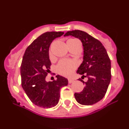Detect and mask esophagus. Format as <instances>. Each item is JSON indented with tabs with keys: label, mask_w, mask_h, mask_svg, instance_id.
I'll list each match as a JSON object with an SVG mask.
<instances>
[{
	"label": "esophagus",
	"mask_w": 129,
	"mask_h": 129,
	"mask_svg": "<svg viewBox=\"0 0 129 129\" xmlns=\"http://www.w3.org/2000/svg\"><path fill=\"white\" fill-rule=\"evenodd\" d=\"M68 83H72L73 81H74V79L72 78H68Z\"/></svg>",
	"instance_id": "34e87169"
}]
</instances>
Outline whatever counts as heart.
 I'll use <instances>...</instances> for the list:
<instances>
[{
	"label": "heart",
	"instance_id": "obj_1",
	"mask_svg": "<svg viewBox=\"0 0 129 129\" xmlns=\"http://www.w3.org/2000/svg\"><path fill=\"white\" fill-rule=\"evenodd\" d=\"M80 43V42L76 39H70L67 41V44H69L70 43ZM49 56L50 58L52 57V53L50 50L49 51ZM77 67V63L76 61L70 59H62L57 64L56 71L58 74L63 76H70Z\"/></svg>",
	"mask_w": 129,
	"mask_h": 129
}]
</instances>
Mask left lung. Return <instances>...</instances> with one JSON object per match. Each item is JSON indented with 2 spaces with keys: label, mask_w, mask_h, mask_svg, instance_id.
<instances>
[{
  "label": "left lung",
  "mask_w": 129,
  "mask_h": 129,
  "mask_svg": "<svg viewBox=\"0 0 129 129\" xmlns=\"http://www.w3.org/2000/svg\"><path fill=\"white\" fill-rule=\"evenodd\" d=\"M71 35L82 42L84 49L83 61L77 73L82 75L79 80L85 87L80 93H75L76 101L81 105H91L103 98L111 79V63L102 43L87 33L81 30L67 31L64 36ZM85 77L87 81H82Z\"/></svg>",
  "instance_id": "left-lung-1"
}]
</instances>
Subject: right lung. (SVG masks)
I'll list each match as a JSON object with an SVG mask.
<instances>
[{
  "instance_id": "1",
  "label": "right lung",
  "mask_w": 129,
  "mask_h": 129,
  "mask_svg": "<svg viewBox=\"0 0 129 129\" xmlns=\"http://www.w3.org/2000/svg\"><path fill=\"white\" fill-rule=\"evenodd\" d=\"M63 34L48 31L40 35L26 48L20 66L22 88L34 105L44 109L57 105L61 88L68 85V79L59 75L53 81L45 79L51 66L49 47L55 39Z\"/></svg>"
}]
</instances>
